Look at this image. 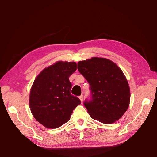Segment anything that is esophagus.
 Here are the masks:
<instances>
[{"label":"esophagus","instance_id":"1","mask_svg":"<svg viewBox=\"0 0 157 157\" xmlns=\"http://www.w3.org/2000/svg\"><path fill=\"white\" fill-rule=\"evenodd\" d=\"M79 99H80V101H81V102L83 101V96H82V95H81V96H79Z\"/></svg>","mask_w":157,"mask_h":157}]
</instances>
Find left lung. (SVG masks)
<instances>
[{"label":"left lung","instance_id":"1","mask_svg":"<svg viewBox=\"0 0 157 157\" xmlns=\"http://www.w3.org/2000/svg\"><path fill=\"white\" fill-rule=\"evenodd\" d=\"M78 70L90 86L92 99L84 102L90 116L107 124L119 120L130 101L129 84L121 68L110 59L93 57L79 61Z\"/></svg>","mask_w":157,"mask_h":157}]
</instances>
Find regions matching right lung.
<instances>
[{
	"label": "right lung",
	"mask_w": 157,
	"mask_h": 157,
	"mask_svg": "<svg viewBox=\"0 0 157 157\" xmlns=\"http://www.w3.org/2000/svg\"><path fill=\"white\" fill-rule=\"evenodd\" d=\"M77 69L75 61H56L44 68L33 83L29 107L40 124L54 129L67 122L80 99L71 94L69 78Z\"/></svg>",
	"instance_id": "right-lung-1"
}]
</instances>
